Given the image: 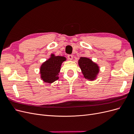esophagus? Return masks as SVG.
I'll return each mask as SVG.
<instances>
[{"label":"esophagus","instance_id":"esophagus-1","mask_svg":"<svg viewBox=\"0 0 134 134\" xmlns=\"http://www.w3.org/2000/svg\"><path fill=\"white\" fill-rule=\"evenodd\" d=\"M68 58L69 59L71 60L72 59V58H73V56H72V55H68Z\"/></svg>","mask_w":134,"mask_h":134}]
</instances>
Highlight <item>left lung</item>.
Returning <instances> with one entry per match:
<instances>
[{
	"label": "left lung",
	"mask_w": 134,
	"mask_h": 134,
	"mask_svg": "<svg viewBox=\"0 0 134 134\" xmlns=\"http://www.w3.org/2000/svg\"><path fill=\"white\" fill-rule=\"evenodd\" d=\"M78 64L85 79L93 81L97 78L99 67L97 63L93 62L90 58L80 57L78 60Z\"/></svg>",
	"instance_id": "obj_1"
}]
</instances>
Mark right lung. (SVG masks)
<instances>
[{
    "instance_id": "obj_1",
    "label": "right lung",
    "mask_w": 134,
    "mask_h": 134,
    "mask_svg": "<svg viewBox=\"0 0 134 134\" xmlns=\"http://www.w3.org/2000/svg\"><path fill=\"white\" fill-rule=\"evenodd\" d=\"M66 60L64 56H55L51 54L50 58L43 62L40 66L41 78L44 82L52 83L59 79V73L62 63Z\"/></svg>"
}]
</instances>
